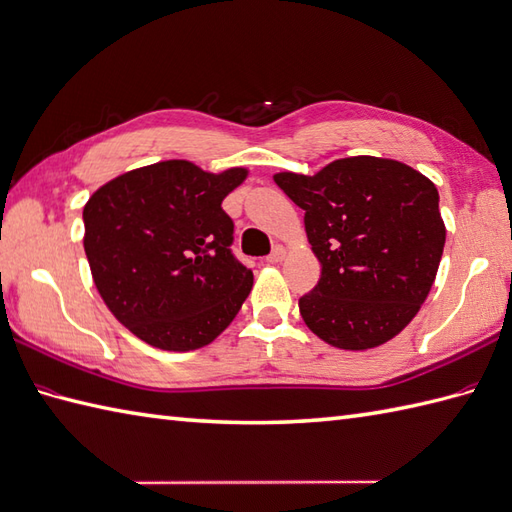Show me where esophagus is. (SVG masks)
Wrapping results in <instances>:
<instances>
[{"instance_id":"1","label":"esophagus","mask_w":512,"mask_h":512,"mask_svg":"<svg viewBox=\"0 0 512 512\" xmlns=\"http://www.w3.org/2000/svg\"><path fill=\"white\" fill-rule=\"evenodd\" d=\"M283 259H285V248H283V246H275V251H272V253L266 257L268 264H279V261H283Z\"/></svg>"}]
</instances>
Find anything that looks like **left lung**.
<instances>
[{
  "label": "left lung",
  "instance_id": "left-lung-1",
  "mask_svg": "<svg viewBox=\"0 0 512 512\" xmlns=\"http://www.w3.org/2000/svg\"><path fill=\"white\" fill-rule=\"evenodd\" d=\"M305 211L320 261L316 288L299 299L314 334L344 351L395 338L432 290L445 246L438 189L395 159L347 157L314 176H272Z\"/></svg>",
  "mask_w": 512,
  "mask_h": 512
}]
</instances>
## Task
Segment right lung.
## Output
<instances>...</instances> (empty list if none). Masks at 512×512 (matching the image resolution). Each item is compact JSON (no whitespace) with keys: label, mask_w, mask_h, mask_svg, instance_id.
<instances>
[{"label":"right lung","mask_w":512,"mask_h":512,"mask_svg":"<svg viewBox=\"0 0 512 512\" xmlns=\"http://www.w3.org/2000/svg\"><path fill=\"white\" fill-rule=\"evenodd\" d=\"M248 176L172 159L95 189L82 209L91 277L111 314L150 347L194 351L240 312L253 272L231 253L222 200Z\"/></svg>","instance_id":"add662e5"}]
</instances>
